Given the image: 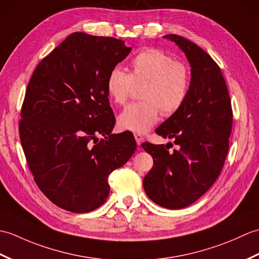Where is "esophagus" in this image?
I'll list each match as a JSON object with an SVG mask.
<instances>
[{
    "instance_id": "obj_1",
    "label": "esophagus",
    "mask_w": 259,
    "mask_h": 259,
    "mask_svg": "<svg viewBox=\"0 0 259 259\" xmlns=\"http://www.w3.org/2000/svg\"><path fill=\"white\" fill-rule=\"evenodd\" d=\"M135 139H136V141H137V145L138 146H140L142 142H144V137H142L140 134H135Z\"/></svg>"
}]
</instances>
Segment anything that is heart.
Here are the masks:
<instances>
[{
    "label": "heart",
    "mask_w": 259,
    "mask_h": 259,
    "mask_svg": "<svg viewBox=\"0 0 259 259\" xmlns=\"http://www.w3.org/2000/svg\"><path fill=\"white\" fill-rule=\"evenodd\" d=\"M145 82L140 91L142 101L130 103L118 117L121 130L145 134L157 123L159 114L171 115L184 106L190 89V70L158 49H146L131 60V72L120 67L110 70L106 80L109 98L123 104L133 85Z\"/></svg>",
    "instance_id": "obj_1"
}]
</instances>
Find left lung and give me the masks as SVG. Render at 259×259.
Returning <instances> with one entry per match:
<instances>
[{
    "instance_id": "left-lung-1",
    "label": "left lung",
    "mask_w": 259,
    "mask_h": 259,
    "mask_svg": "<svg viewBox=\"0 0 259 259\" xmlns=\"http://www.w3.org/2000/svg\"><path fill=\"white\" fill-rule=\"evenodd\" d=\"M163 37L175 42L188 60L190 89L179 111L156 129L162 138L174 139L178 149L169 152L164 145H141L153 158V167L142 183L147 196L157 205L181 209L199 199L221 175L233 111L226 82L211 57L183 36Z\"/></svg>"
}]
</instances>
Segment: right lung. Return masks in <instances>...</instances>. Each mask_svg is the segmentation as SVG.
<instances>
[{"mask_svg":"<svg viewBox=\"0 0 259 259\" xmlns=\"http://www.w3.org/2000/svg\"><path fill=\"white\" fill-rule=\"evenodd\" d=\"M131 50L118 38L75 32L32 74L21 111V145L38 188L65 210L89 212L103 205L109 175L136 150L130 131L111 134L115 119L106 89L110 70Z\"/></svg>","mask_w":259,"mask_h":259,"instance_id":"add662e5","label":"right lung"}]
</instances>
